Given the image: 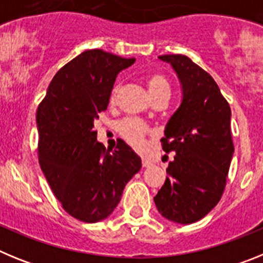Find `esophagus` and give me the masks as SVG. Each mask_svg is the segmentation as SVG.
I'll list each match as a JSON object with an SVG mask.
<instances>
[{
  "instance_id": "1",
  "label": "esophagus",
  "mask_w": 263,
  "mask_h": 263,
  "mask_svg": "<svg viewBox=\"0 0 263 263\" xmlns=\"http://www.w3.org/2000/svg\"><path fill=\"white\" fill-rule=\"evenodd\" d=\"M152 166V162L147 159H142V167H145V168H147V167Z\"/></svg>"
}]
</instances>
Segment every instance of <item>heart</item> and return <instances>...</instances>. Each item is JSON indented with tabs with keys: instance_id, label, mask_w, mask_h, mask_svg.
<instances>
[{
	"instance_id": "heart-1",
	"label": "heart",
	"mask_w": 263,
	"mask_h": 263,
	"mask_svg": "<svg viewBox=\"0 0 263 263\" xmlns=\"http://www.w3.org/2000/svg\"><path fill=\"white\" fill-rule=\"evenodd\" d=\"M146 87H147L148 95L152 97V100L157 99H168L170 92H171V84L170 80L164 73L162 72H152L146 76ZM121 92V84L116 83L110 90V103H115L117 100L118 95ZM118 132H120L121 137L126 141L129 145L133 146L137 150H141L145 145V139L147 136V129L145 125L138 120H133V118H127V120L121 121L118 124Z\"/></svg>"
}]
</instances>
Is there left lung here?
Masks as SVG:
<instances>
[{"instance_id": "8db88e82", "label": "left lung", "mask_w": 263, "mask_h": 263, "mask_svg": "<svg viewBox=\"0 0 263 263\" xmlns=\"http://www.w3.org/2000/svg\"><path fill=\"white\" fill-rule=\"evenodd\" d=\"M171 63L183 88V101L160 139L175 153L154 201L166 218L192 224L220 201L234 153L231 106L212 76L185 55H160Z\"/></svg>"}]
</instances>
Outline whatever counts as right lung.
Instances as JSON below:
<instances>
[{
  "mask_svg": "<svg viewBox=\"0 0 263 263\" xmlns=\"http://www.w3.org/2000/svg\"><path fill=\"white\" fill-rule=\"evenodd\" d=\"M134 58L87 50L63 66L36 110L38 159L63 210L84 222L108 217L141 159L124 141L106 150L95 120L106 110L118 72Z\"/></svg>",
  "mask_w": 263,
  "mask_h": 263,
  "instance_id": "right-lung-1",
  "label": "right lung"
}]
</instances>
